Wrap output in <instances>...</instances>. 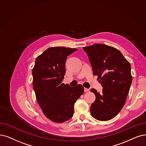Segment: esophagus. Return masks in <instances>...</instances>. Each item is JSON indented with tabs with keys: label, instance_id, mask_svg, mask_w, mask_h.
I'll list each match as a JSON object with an SVG mask.
<instances>
[{
	"label": "esophagus",
	"instance_id": "1",
	"mask_svg": "<svg viewBox=\"0 0 146 146\" xmlns=\"http://www.w3.org/2000/svg\"><path fill=\"white\" fill-rule=\"evenodd\" d=\"M90 90L89 89H87V88H84V92H88V91H89Z\"/></svg>",
	"mask_w": 146,
	"mask_h": 146
}]
</instances>
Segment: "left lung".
I'll use <instances>...</instances> for the list:
<instances>
[{"label": "left lung", "instance_id": "1", "mask_svg": "<svg viewBox=\"0 0 146 146\" xmlns=\"http://www.w3.org/2000/svg\"><path fill=\"white\" fill-rule=\"evenodd\" d=\"M83 48L89 56L93 75L103 87L102 93L90 90L96 96L90 106L91 115L101 121L112 119L124 106L129 91L132 80L130 63L113 46L96 44Z\"/></svg>", "mask_w": 146, "mask_h": 146}]
</instances>
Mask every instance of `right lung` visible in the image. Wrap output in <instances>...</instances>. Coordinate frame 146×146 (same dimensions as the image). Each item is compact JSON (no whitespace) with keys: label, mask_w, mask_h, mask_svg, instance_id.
Listing matches in <instances>:
<instances>
[{"label":"right lung","mask_w":146,"mask_h":146,"mask_svg":"<svg viewBox=\"0 0 146 146\" xmlns=\"http://www.w3.org/2000/svg\"><path fill=\"white\" fill-rule=\"evenodd\" d=\"M77 50L64 46L50 47L36 57L32 69L36 101L46 117L56 123L72 117L74 104L84 93L82 85L71 87L62 83L66 58Z\"/></svg>","instance_id":"right-lung-1"}]
</instances>
